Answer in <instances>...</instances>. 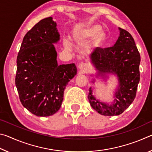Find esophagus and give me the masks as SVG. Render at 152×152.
I'll return each mask as SVG.
<instances>
[{
	"instance_id": "obj_1",
	"label": "esophagus",
	"mask_w": 152,
	"mask_h": 152,
	"mask_svg": "<svg viewBox=\"0 0 152 152\" xmlns=\"http://www.w3.org/2000/svg\"><path fill=\"white\" fill-rule=\"evenodd\" d=\"M78 69L82 73H86L87 71H88V64L86 63H83L82 62L78 65Z\"/></svg>"
}]
</instances>
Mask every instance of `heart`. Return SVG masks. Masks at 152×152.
Wrapping results in <instances>:
<instances>
[{"instance_id": "heart-1", "label": "heart", "mask_w": 152, "mask_h": 152, "mask_svg": "<svg viewBox=\"0 0 152 152\" xmlns=\"http://www.w3.org/2000/svg\"><path fill=\"white\" fill-rule=\"evenodd\" d=\"M101 30L102 27L98 24L80 27L78 29H74L72 33V39L75 43H79L94 38V46L96 48H101L104 44L107 39L106 33ZM63 42L64 46L67 49L72 48V43L68 39H64Z\"/></svg>"}]
</instances>
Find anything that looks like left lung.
Listing matches in <instances>:
<instances>
[{"label":"left lung","instance_id":"1","mask_svg":"<svg viewBox=\"0 0 152 152\" xmlns=\"http://www.w3.org/2000/svg\"><path fill=\"white\" fill-rule=\"evenodd\" d=\"M120 35L113 47L96 48L90 55L91 62L98 72L97 76L105 79L107 74H116L119 86L113 104L101 102L89 90L88 100L91 107L102 115H119L134 101L140 79V54L129 33L119 28ZM92 82H94L93 80Z\"/></svg>","mask_w":152,"mask_h":152}]
</instances>
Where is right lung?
Here are the masks:
<instances>
[{
	"label": "right lung",
	"instance_id": "1",
	"mask_svg": "<svg viewBox=\"0 0 152 152\" xmlns=\"http://www.w3.org/2000/svg\"><path fill=\"white\" fill-rule=\"evenodd\" d=\"M56 26L52 17L41 20L25 35L17 58L15 84L20 101L37 117L50 116L60 109L64 89L77 73L74 64H58Z\"/></svg>",
	"mask_w": 152,
	"mask_h": 152
}]
</instances>
